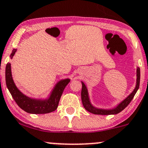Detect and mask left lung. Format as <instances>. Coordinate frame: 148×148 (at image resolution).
I'll use <instances>...</instances> for the list:
<instances>
[{
	"label": "left lung",
	"instance_id": "8db88e82",
	"mask_svg": "<svg viewBox=\"0 0 148 148\" xmlns=\"http://www.w3.org/2000/svg\"><path fill=\"white\" fill-rule=\"evenodd\" d=\"M82 83V90H81V100L83 103V107L87 111L90 112L94 114H100V115H110V114H116L123 110L127 107L131 101L132 100L134 95L136 94L137 90H138L140 84V68L137 67L136 69V84L134 90L133 92L130 94L127 98H125L123 101H121L116 108L113 109L106 110V109H100V108H97L92 105L89 98V94L88 89H87L86 85L84 84L83 82Z\"/></svg>",
	"mask_w": 148,
	"mask_h": 148
}]
</instances>
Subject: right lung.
<instances>
[{"label": "right lung", "mask_w": 148, "mask_h": 148, "mask_svg": "<svg viewBox=\"0 0 148 148\" xmlns=\"http://www.w3.org/2000/svg\"><path fill=\"white\" fill-rule=\"evenodd\" d=\"M16 51V49H14L10 55L11 58H13ZM5 81L10 94L21 109L30 114H47L57 109L64 89L69 83L70 79H63L58 82L51 91L49 97L46 99H32L23 94L14 83L12 75L11 64L9 63L5 68Z\"/></svg>", "instance_id": "1"}]
</instances>
